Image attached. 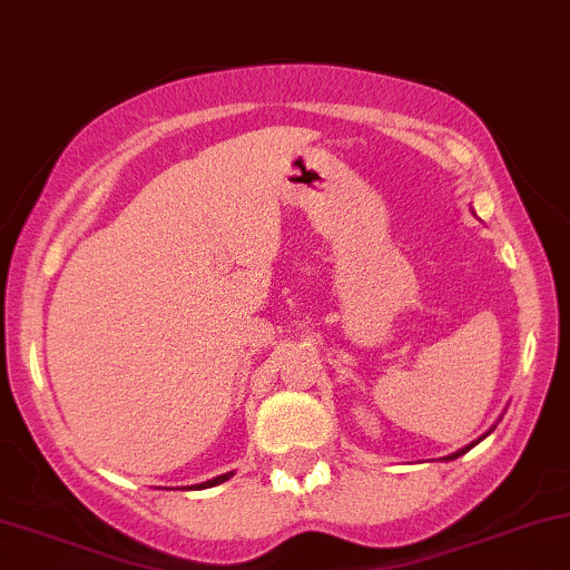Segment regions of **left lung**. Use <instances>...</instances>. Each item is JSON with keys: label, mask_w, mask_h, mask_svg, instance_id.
Segmentation results:
<instances>
[{"label": "left lung", "mask_w": 570, "mask_h": 570, "mask_svg": "<svg viewBox=\"0 0 570 570\" xmlns=\"http://www.w3.org/2000/svg\"><path fill=\"white\" fill-rule=\"evenodd\" d=\"M492 430H495V424H492V428H490V430H488V432H484V435H482V438H480V440H484V438H488V435H490V432H492ZM480 440H474V443H472V445H466V449H461V451H456V453H451V456H445V461H453V459H459V456H464V453H466V451H469V449H474V445H476V443H480Z\"/></svg>", "instance_id": "obj_1"}]
</instances>
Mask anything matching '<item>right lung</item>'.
<instances>
[{"label":"right lung","instance_id":"right-lung-1","mask_svg":"<svg viewBox=\"0 0 570 570\" xmlns=\"http://www.w3.org/2000/svg\"><path fill=\"white\" fill-rule=\"evenodd\" d=\"M234 472H226V474H218V476H214V480H208V482H200V484H193V488L189 490H206V488H214V484H222V482H226L229 480Z\"/></svg>","mask_w":570,"mask_h":570}]
</instances>
